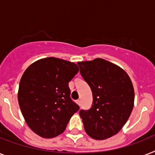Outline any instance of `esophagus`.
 <instances>
[{
	"label": "esophagus",
	"instance_id": "1",
	"mask_svg": "<svg viewBox=\"0 0 155 155\" xmlns=\"http://www.w3.org/2000/svg\"><path fill=\"white\" fill-rule=\"evenodd\" d=\"M76 103H77L78 105H80V99H78V100H76Z\"/></svg>",
	"mask_w": 155,
	"mask_h": 155
}]
</instances>
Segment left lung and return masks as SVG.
<instances>
[{
    "label": "left lung",
    "mask_w": 155,
    "mask_h": 155,
    "mask_svg": "<svg viewBox=\"0 0 155 155\" xmlns=\"http://www.w3.org/2000/svg\"><path fill=\"white\" fill-rule=\"evenodd\" d=\"M77 64L93 95L91 107L80 110L84 129L92 139H108L121 130L130 115L134 100L131 80L121 68L104 59Z\"/></svg>",
    "instance_id": "left-lung-1"
}]
</instances>
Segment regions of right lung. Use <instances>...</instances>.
<instances>
[{
  "mask_svg": "<svg viewBox=\"0 0 155 155\" xmlns=\"http://www.w3.org/2000/svg\"><path fill=\"white\" fill-rule=\"evenodd\" d=\"M78 71L75 64L55 57L37 60L25 70L18 102L28 126L36 134L45 139L58 136L79 110L68 87Z\"/></svg>",
  "mask_w": 155,
  "mask_h": 155,
  "instance_id": "add662e5",
  "label": "right lung"
}]
</instances>
